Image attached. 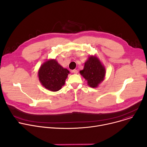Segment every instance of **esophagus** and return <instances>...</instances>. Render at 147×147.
I'll list each match as a JSON object with an SVG mask.
<instances>
[{
	"label": "esophagus",
	"mask_w": 147,
	"mask_h": 147,
	"mask_svg": "<svg viewBox=\"0 0 147 147\" xmlns=\"http://www.w3.org/2000/svg\"><path fill=\"white\" fill-rule=\"evenodd\" d=\"M72 73L74 74H77L78 73V70H72Z\"/></svg>",
	"instance_id": "obj_1"
}]
</instances>
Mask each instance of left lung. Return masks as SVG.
I'll use <instances>...</instances> for the list:
<instances>
[{
  "mask_svg": "<svg viewBox=\"0 0 147 147\" xmlns=\"http://www.w3.org/2000/svg\"><path fill=\"white\" fill-rule=\"evenodd\" d=\"M80 73L87 80L90 87L96 88L104 80L106 70L96 56H90L86 61L83 70L80 71Z\"/></svg>",
  "mask_w": 147,
  "mask_h": 147,
  "instance_id": "8db88e82",
  "label": "left lung"
}]
</instances>
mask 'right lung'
I'll return each instance as SVG.
<instances>
[{"instance_id": "obj_1", "label": "right lung", "mask_w": 147, "mask_h": 147, "mask_svg": "<svg viewBox=\"0 0 147 147\" xmlns=\"http://www.w3.org/2000/svg\"><path fill=\"white\" fill-rule=\"evenodd\" d=\"M69 73L55 59H49L40 66L38 74L41 84L48 90L55 92L65 85Z\"/></svg>"}]
</instances>
